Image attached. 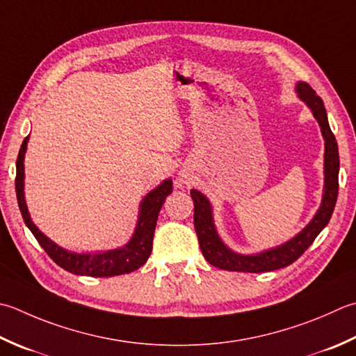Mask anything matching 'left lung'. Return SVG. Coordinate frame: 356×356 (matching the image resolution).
<instances>
[{
  "mask_svg": "<svg viewBox=\"0 0 356 356\" xmlns=\"http://www.w3.org/2000/svg\"><path fill=\"white\" fill-rule=\"evenodd\" d=\"M299 99L309 104L313 115L321 127V132L325 140V160H324V196L323 204L310 224L305 227L296 238L289 241L277 248H271L254 256H242L232 252L224 245L216 232L211 216L210 202L204 194L193 190L191 197L194 202V228H196L199 245L202 254L211 266L228 270V271H247V273H264L277 268H284L293 264L305 250H307L316 236L323 232V228L329 224L332 213L335 210L338 197V172H339V154L337 138L329 127L324 103L309 83L299 81L296 86Z\"/></svg>",
  "mask_w": 356,
  "mask_h": 356,
  "instance_id": "1",
  "label": "left lung"
}]
</instances>
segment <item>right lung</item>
Wrapping results in <instances>:
<instances>
[{"mask_svg":"<svg viewBox=\"0 0 356 356\" xmlns=\"http://www.w3.org/2000/svg\"><path fill=\"white\" fill-rule=\"evenodd\" d=\"M27 136L23 145H21L18 159H17V177H15V191L18 199V207L21 216L29 227L35 239L43 247L49 257L65 268L69 273L81 275V276H92V277H108L117 276L123 273H131V271L142 267L148 261L152 250V239H154V229L157 224L159 211L162 208L166 196L172 191V180H165L162 185H159L156 190H152L148 196L142 202L140 216H138L137 228L134 232L132 239L123 248L111 250V252L97 253V254H76L63 250L57 243H54L51 239L40 232L31 220V216L27 213V207L24 202V152L27 148Z\"/></svg>","mask_w":356,"mask_h":356,"instance_id":"obj_1","label":"right lung"}]
</instances>
